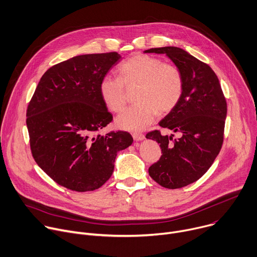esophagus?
Segmentation results:
<instances>
[{
    "mask_svg": "<svg viewBox=\"0 0 257 257\" xmlns=\"http://www.w3.org/2000/svg\"><path fill=\"white\" fill-rule=\"evenodd\" d=\"M133 138H134L135 141L139 142V141H143L145 139V136L143 134H140V133H134Z\"/></svg>",
    "mask_w": 257,
    "mask_h": 257,
    "instance_id": "34e87169",
    "label": "esophagus"
}]
</instances>
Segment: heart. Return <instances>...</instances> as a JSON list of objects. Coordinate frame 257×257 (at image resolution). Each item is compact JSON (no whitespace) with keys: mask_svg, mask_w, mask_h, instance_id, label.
<instances>
[{"mask_svg":"<svg viewBox=\"0 0 257 257\" xmlns=\"http://www.w3.org/2000/svg\"><path fill=\"white\" fill-rule=\"evenodd\" d=\"M119 79L106 75L99 83V94L106 107L119 112L125 105L126 88L137 87L136 104L121 112L115 119L118 127L142 131L159 113L171 111L183 92V78L177 67L160 59L137 54L125 60L117 69Z\"/></svg>","mask_w":257,"mask_h":257,"instance_id":"1","label":"heart"}]
</instances>
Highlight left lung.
<instances>
[{"instance_id": "obj_1", "label": "left lung", "mask_w": 257, "mask_h": 257, "mask_svg": "<svg viewBox=\"0 0 257 257\" xmlns=\"http://www.w3.org/2000/svg\"><path fill=\"white\" fill-rule=\"evenodd\" d=\"M144 53L166 55L183 78L179 102L159 122L181 137L173 140V135L162 136L159 131L146 136L162 150L160 160L149 168L150 176L163 187L180 188L199 179L218 156L224 139L226 99L215 72L184 49L164 46Z\"/></svg>"}]
</instances>
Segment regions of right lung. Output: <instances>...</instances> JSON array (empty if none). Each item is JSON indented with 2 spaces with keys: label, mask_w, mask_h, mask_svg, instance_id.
<instances>
[{
  "label": "right lung",
  "mask_w": 257,
  "mask_h": 257,
  "mask_svg": "<svg viewBox=\"0 0 257 257\" xmlns=\"http://www.w3.org/2000/svg\"><path fill=\"white\" fill-rule=\"evenodd\" d=\"M121 60L117 53L74 57L49 68L27 108L32 156L58 184L79 192L103 185L117 153L133 143L126 132H99L112 115L99 94L101 79Z\"/></svg>",
  "instance_id": "right-lung-1"
}]
</instances>
